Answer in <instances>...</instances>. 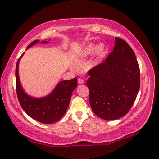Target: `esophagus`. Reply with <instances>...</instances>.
Wrapping results in <instances>:
<instances>
[{
    "instance_id": "34e87169",
    "label": "esophagus",
    "mask_w": 159,
    "mask_h": 159,
    "mask_svg": "<svg viewBox=\"0 0 159 159\" xmlns=\"http://www.w3.org/2000/svg\"><path fill=\"white\" fill-rule=\"evenodd\" d=\"M78 83L79 84L84 83V80L82 79V78H79V79H78Z\"/></svg>"
}]
</instances>
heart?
Segmentation results:
<instances>
[{
	"label": "heart",
	"mask_w": 159,
	"mask_h": 159,
	"mask_svg": "<svg viewBox=\"0 0 159 159\" xmlns=\"http://www.w3.org/2000/svg\"><path fill=\"white\" fill-rule=\"evenodd\" d=\"M107 53V46L104 43H100L98 45L89 44L84 47L80 53V57L85 58L93 54V57L90 63V67H95L101 63L104 57L106 56Z\"/></svg>",
	"instance_id": "heart-1"
}]
</instances>
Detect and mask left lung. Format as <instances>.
<instances>
[{
	"label": "left lung",
	"mask_w": 159,
	"mask_h": 159,
	"mask_svg": "<svg viewBox=\"0 0 159 159\" xmlns=\"http://www.w3.org/2000/svg\"><path fill=\"white\" fill-rule=\"evenodd\" d=\"M113 52L105 61L88 72L87 81L89 104L93 113L105 120H114L128 113L140 87V70L131 47L115 38Z\"/></svg>",
	"instance_id": "obj_1"
}]
</instances>
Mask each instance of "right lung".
I'll return each mask as SVG.
<instances>
[{
    "instance_id": "right-lung-1",
    "label": "right lung",
    "mask_w": 159,
    "mask_h": 159,
    "mask_svg": "<svg viewBox=\"0 0 159 159\" xmlns=\"http://www.w3.org/2000/svg\"><path fill=\"white\" fill-rule=\"evenodd\" d=\"M49 41L43 40L39 42L38 39L34 40L28 46L26 50L36 43H48ZM24 54L25 52L17 61L16 67V92L20 105L29 116L39 122L43 124L56 122L66 112L72 93L77 87V79L74 78L60 81L52 92L44 97L35 98L30 96L24 90L19 78V63Z\"/></svg>"
}]
</instances>
